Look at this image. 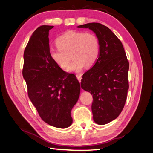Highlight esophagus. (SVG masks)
Returning a JSON list of instances; mask_svg holds the SVG:
<instances>
[{
  "instance_id": "1",
  "label": "esophagus",
  "mask_w": 153,
  "mask_h": 153,
  "mask_svg": "<svg viewBox=\"0 0 153 153\" xmlns=\"http://www.w3.org/2000/svg\"><path fill=\"white\" fill-rule=\"evenodd\" d=\"M76 77H77V79H78V81H79V82H81V74H77Z\"/></svg>"
}]
</instances>
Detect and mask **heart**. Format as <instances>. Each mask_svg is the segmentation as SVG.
<instances>
[{
	"mask_svg": "<svg viewBox=\"0 0 153 153\" xmlns=\"http://www.w3.org/2000/svg\"><path fill=\"white\" fill-rule=\"evenodd\" d=\"M58 48L49 49V56L56 65L66 68L70 62V54L74 59L68 70L80 72L85 65L93 66L100 56V43L93 33L68 30L56 40Z\"/></svg>",
	"mask_w": 153,
	"mask_h": 153,
	"instance_id": "heart-1",
	"label": "heart"
}]
</instances>
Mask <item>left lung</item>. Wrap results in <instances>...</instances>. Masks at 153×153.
<instances>
[{"label": "left lung", "instance_id": "8db88e82", "mask_svg": "<svg viewBox=\"0 0 153 153\" xmlns=\"http://www.w3.org/2000/svg\"><path fill=\"white\" fill-rule=\"evenodd\" d=\"M77 28H88L100 40V56L83 75L81 87L93 95L94 122L105 125L115 119L125 106L129 88V62L121 42L108 27L91 23Z\"/></svg>", "mask_w": 153, "mask_h": 153}]
</instances>
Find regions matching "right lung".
Listing matches in <instances>:
<instances>
[{
  "mask_svg": "<svg viewBox=\"0 0 153 153\" xmlns=\"http://www.w3.org/2000/svg\"><path fill=\"white\" fill-rule=\"evenodd\" d=\"M53 26L39 27L24 51L23 76L28 95L39 115L48 125L66 128L72 123L71 110L80 94V83L49 56V31Z\"/></svg>",
  "mask_w": 153,
  "mask_h": 153,
  "instance_id": "1",
  "label": "right lung"
}]
</instances>
